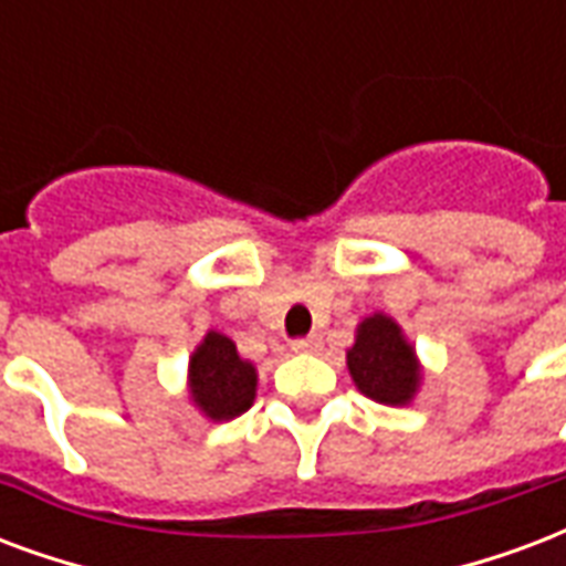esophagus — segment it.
<instances>
[{
    "instance_id": "obj_1",
    "label": "esophagus",
    "mask_w": 566,
    "mask_h": 566,
    "mask_svg": "<svg viewBox=\"0 0 566 566\" xmlns=\"http://www.w3.org/2000/svg\"><path fill=\"white\" fill-rule=\"evenodd\" d=\"M318 337H304V339H292V352H316Z\"/></svg>"
}]
</instances>
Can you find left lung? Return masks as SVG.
I'll use <instances>...</instances> for the list:
<instances>
[{
    "instance_id": "left-lung-1",
    "label": "left lung",
    "mask_w": 566,
    "mask_h": 566,
    "mask_svg": "<svg viewBox=\"0 0 566 566\" xmlns=\"http://www.w3.org/2000/svg\"><path fill=\"white\" fill-rule=\"evenodd\" d=\"M348 376L355 388L379 406H411L423 385L418 348L388 313L364 316L355 328V343L346 348Z\"/></svg>"
}]
</instances>
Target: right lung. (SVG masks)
Segmentation results:
<instances>
[{
  "instance_id": "1",
  "label": "right lung",
  "mask_w": 566,
  "mask_h": 566,
  "mask_svg": "<svg viewBox=\"0 0 566 566\" xmlns=\"http://www.w3.org/2000/svg\"><path fill=\"white\" fill-rule=\"evenodd\" d=\"M256 364L241 358L227 334L208 331L187 360V399L211 423L235 420L256 399Z\"/></svg>"
}]
</instances>
